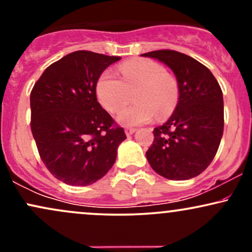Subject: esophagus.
Returning <instances> with one entry per match:
<instances>
[{
  "mask_svg": "<svg viewBox=\"0 0 252 252\" xmlns=\"http://www.w3.org/2000/svg\"><path fill=\"white\" fill-rule=\"evenodd\" d=\"M135 128H126L124 129V131H126V136H130V135H132L135 132Z\"/></svg>",
  "mask_w": 252,
  "mask_h": 252,
  "instance_id": "1",
  "label": "esophagus"
}]
</instances>
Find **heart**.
Returning <instances> with one entry per match:
<instances>
[{"label":"heart","instance_id":"b5f03b06","mask_svg":"<svg viewBox=\"0 0 252 252\" xmlns=\"http://www.w3.org/2000/svg\"><path fill=\"white\" fill-rule=\"evenodd\" d=\"M121 78L106 70L96 83L98 102L106 111L116 114L126 105L130 94L135 91L136 104L122 110L117 121L123 126H134L172 114L179 98L175 78L167 73L161 63L152 59L129 60L118 66Z\"/></svg>","mask_w":252,"mask_h":252}]
</instances>
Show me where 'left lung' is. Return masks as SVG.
<instances>
[{"label": "left lung", "instance_id": "1", "mask_svg": "<svg viewBox=\"0 0 252 252\" xmlns=\"http://www.w3.org/2000/svg\"><path fill=\"white\" fill-rule=\"evenodd\" d=\"M166 63L174 72L179 102L163 126L154 129L147 160L158 174L169 180H187L201 174L219 148L224 131V102L211 71L192 57L173 50L142 54Z\"/></svg>", "mask_w": 252, "mask_h": 252}]
</instances>
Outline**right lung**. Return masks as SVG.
<instances>
[{
  "label": "right lung",
  "mask_w": 252,
  "mask_h": 252,
  "mask_svg": "<svg viewBox=\"0 0 252 252\" xmlns=\"http://www.w3.org/2000/svg\"><path fill=\"white\" fill-rule=\"evenodd\" d=\"M76 51L48 66L31 92V129L46 168L71 186H88L103 178L126 138L97 102L96 83L120 60Z\"/></svg>",
  "instance_id": "right-lung-1"
}]
</instances>
